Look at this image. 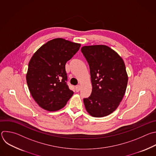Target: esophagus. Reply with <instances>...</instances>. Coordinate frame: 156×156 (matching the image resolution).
I'll use <instances>...</instances> for the list:
<instances>
[{
    "instance_id": "1",
    "label": "esophagus",
    "mask_w": 156,
    "mask_h": 156,
    "mask_svg": "<svg viewBox=\"0 0 156 156\" xmlns=\"http://www.w3.org/2000/svg\"><path fill=\"white\" fill-rule=\"evenodd\" d=\"M80 89H81V87L80 85H78L75 87V90L76 92H79L80 90Z\"/></svg>"
}]
</instances>
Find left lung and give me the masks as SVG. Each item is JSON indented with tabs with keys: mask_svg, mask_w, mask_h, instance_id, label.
<instances>
[{
	"mask_svg": "<svg viewBox=\"0 0 156 156\" xmlns=\"http://www.w3.org/2000/svg\"><path fill=\"white\" fill-rule=\"evenodd\" d=\"M88 62L92 93L83 99L87 113L101 118L112 113L125 94L128 76L121 57L106 45L84 46L81 49Z\"/></svg>",
	"mask_w": 156,
	"mask_h": 156,
	"instance_id": "1",
	"label": "left lung"
}]
</instances>
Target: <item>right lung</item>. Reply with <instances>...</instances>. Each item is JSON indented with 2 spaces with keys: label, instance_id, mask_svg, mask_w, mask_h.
<instances>
[{
  "label": "right lung",
  "instance_id": "right-lung-1",
  "mask_svg": "<svg viewBox=\"0 0 156 156\" xmlns=\"http://www.w3.org/2000/svg\"><path fill=\"white\" fill-rule=\"evenodd\" d=\"M81 44L61 38L42 45L31 58L26 74L29 91L43 109L58 111L66 105L73 92L67 84L66 64Z\"/></svg>",
  "mask_w": 156,
  "mask_h": 156
}]
</instances>
